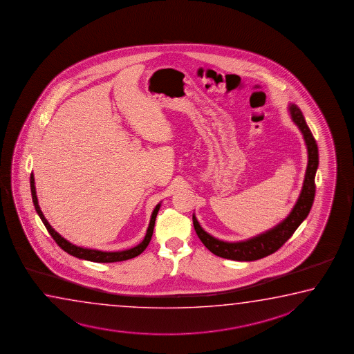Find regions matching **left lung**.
<instances>
[{"instance_id": "obj_1", "label": "left lung", "mask_w": 354, "mask_h": 354, "mask_svg": "<svg viewBox=\"0 0 354 354\" xmlns=\"http://www.w3.org/2000/svg\"><path fill=\"white\" fill-rule=\"evenodd\" d=\"M288 114L295 125L299 127L307 149V168H306L305 180L302 185L300 196L297 198L294 208L290 212L285 219L277 223L275 227L270 228L266 232L258 234L249 239L240 241H224L214 238L213 235L207 233L198 222L197 216L193 214V225L197 233L198 238L203 243L204 246L213 252L216 257L235 260V261H254L259 259L271 255L272 252L279 250L295 230L300 227L301 223L305 221L310 210H311L316 185L315 177L318 168V147L316 140L312 135L311 130L306 124L305 118L296 104H288Z\"/></svg>"}]
</instances>
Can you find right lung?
I'll list each match as a JSON object with an SVG mask.
<instances>
[{
	"instance_id": "1",
	"label": "right lung",
	"mask_w": 354,
	"mask_h": 354,
	"mask_svg": "<svg viewBox=\"0 0 354 354\" xmlns=\"http://www.w3.org/2000/svg\"><path fill=\"white\" fill-rule=\"evenodd\" d=\"M30 193H32V201L35 204L37 214L42 219L43 224L46 225V228L48 230L49 234L52 235V238L55 240V243L64 250V252L71 254L72 257L75 258L83 259V260H88V261H93V263H118V261H124V260H129V259L135 258L140 255L141 252H144L147 245L150 244L152 234H153V228H155V222H156L157 213L161 208V203L157 204L155 209L152 210L151 214L150 224L149 228L146 230V235H145L144 240L133 246L131 249H126V250H121V252H102V250H97V249H90V248H83V246L75 245L71 241H68L66 238H63L59 233H57L52 225L49 224L48 221L46 219V216H43L41 207L38 204V198H37L36 186H35V176L30 174Z\"/></svg>"
}]
</instances>
